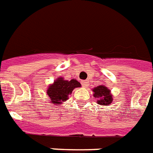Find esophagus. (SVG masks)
<instances>
[{
  "instance_id": "34e87169",
  "label": "esophagus",
  "mask_w": 153,
  "mask_h": 153,
  "mask_svg": "<svg viewBox=\"0 0 153 153\" xmlns=\"http://www.w3.org/2000/svg\"><path fill=\"white\" fill-rule=\"evenodd\" d=\"M82 85H83L84 87H87L88 85H89V81H82Z\"/></svg>"
}]
</instances>
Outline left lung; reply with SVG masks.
Returning <instances> with one entry per match:
<instances>
[{
    "label": "left lung",
    "mask_w": 153,
    "mask_h": 153,
    "mask_svg": "<svg viewBox=\"0 0 153 153\" xmlns=\"http://www.w3.org/2000/svg\"><path fill=\"white\" fill-rule=\"evenodd\" d=\"M93 95L97 99V103L102 106H108L112 102L113 98L111 90L105 85H101L92 90Z\"/></svg>",
    "instance_id": "1"
}]
</instances>
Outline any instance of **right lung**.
<instances>
[{
  "mask_svg": "<svg viewBox=\"0 0 153 153\" xmlns=\"http://www.w3.org/2000/svg\"><path fill=\"white\" fill-rule=\"evenodd\" d=\"M81 83L76 80H65L63 77H58L52 84L48 86L46 90L51 102L56 106L61 105L63 102L68 100L69 95L72 94L75 88L81 87Z\"/></svg>",
  "mask_w": 153,
  "mask_h": 153,
  "instance_id": "obj_1",
  "label": "right lung"
}]
</instances>
